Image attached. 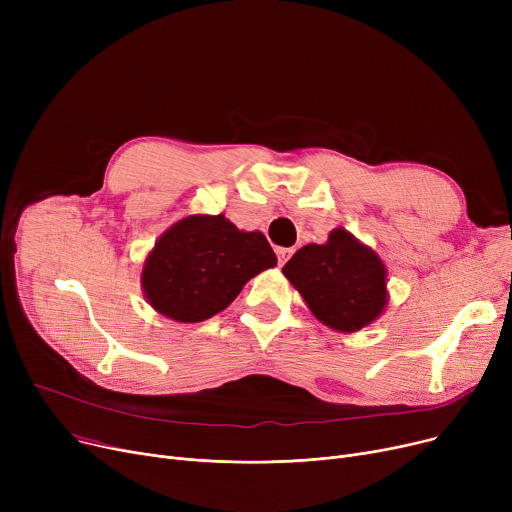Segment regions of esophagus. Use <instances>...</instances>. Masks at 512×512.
I'll list each match as a JSON object with an SVG mask.
<instances>
[{"label":"esophagus","mask_w":512,"mask_h":512,"mask_svg":"<svg viewBox=\"0 0 512 512\" xmlns=\"http://www.w3.org/2000/svg\"><path fill=\"white\" fill-rule=\"evenodd\" d=\"M292 253H294V249H288V247H278V249H276V255H278V261H280V265H284Z\"/></svg>","instance_id":"esophagus-1"}]
</instances>
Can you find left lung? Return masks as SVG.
Here are the masks:
<instances>
[{
	"mask_svg": "<svg viewBox=\"0 0 512 512\" xmlns=\"http://www.w3.org/2000/svg\"><path fill=\"white\" fill-rule=\"evenodd\" d=\"M311 313L332 330L357 332L388 303L386 267L378 253L336 228L326 245H307L282 267Z\"/></svg>",
	"mask_w": 512,
	"mask_h": 512,
	"instance_id": "8db88e82",
	"label": "left lung"
}]
</instances>
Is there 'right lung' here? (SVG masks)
I'll use <instances>...</instances> for the list:
<instances>
[{
  "instance_id": "right-lung-1",
  "label": "right lung",
  "mask_w": 512,
  "mask_h": 512,
  "mask_svg": "<svg viewBox=\"0 0 512 512\" xmlns=\"http://www.w3.org/2000/svg\"><path fill=\"white\" fill-rule=\"evenodd\" d=\"M278 263L261 232H242L224 215H188L147 255L141 284L149 305L195 324L224 311L251 278Z\"/></svg>"
}]
</instances>
